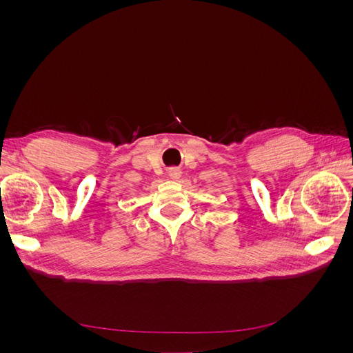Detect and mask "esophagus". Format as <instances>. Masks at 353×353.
I'll return each mask as SVG.
<instances>
[{
  "label": "esophagus",
  "mask_w": 353,
  "mask_h": 353,
  "mask_svg": "<svg viewBox=\"0 0 353 353\" xmlns=\"http://www.w3.org/2000/svg\"><path fill=\"white\" fill-rule=\"evenodd\" d=\"M169 176L172 179H178L181 176V170L178 168H172L169 170Z\"/></svg>",
  "instance_id": "esophagus-1"
}]
</instances>
